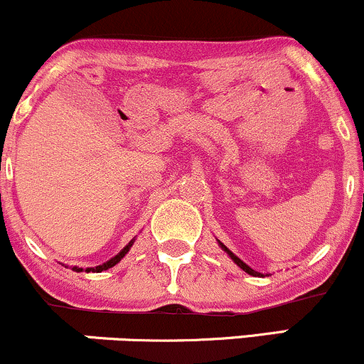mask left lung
<instances>
[{
    "label": "left lung",
    "instance_id": "1",
    "mask_svg": "<svg viewBox=\"0 0 364 364\" xmlns=\"http://www.w3.org/2000/svg\"><path fill=\"white\" fill-rule=\"evenodd\" d=\"M219 245L223 246V248H224V252H228V255H229V257L232 258V260H235L236 265H237V267H241V269H243L246 274H250V275H255V277H262V274H260V272H257V270H253L252 267H248V265H246V263H245L243 260H240V258H237L235 253H232V252H229V250L225 248V246H224L223 243H219Z\"/></svg>",
    "mask_w": 364,
    "mask_h": 364
}]
</instances>
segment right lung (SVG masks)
<instances>
[{"label":"right lung","mask_w":364,"mask_h":364,"mask_svg":"<svg viewBox=\"0 0 364 364\" xmlns=\"http://www.w3.org/2000/svg\"><path fill=\"white\" fill-rule=\"evenodd\" d=\"M132 245H133V241H129V243L124 246L123 250H121V252L116 255L114 258H111L109 262H106V263H102V265H99V267H92V269H87L85 272H102V270H107V269H111V267H114L116 263H118L121 258L124 257V255H127L128 252H129V248H132ZM75 270H77V272H82V269H77V267H75Z\"/></svg>","instance_id":"1"}]
</instances>
